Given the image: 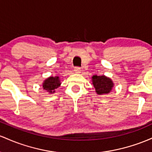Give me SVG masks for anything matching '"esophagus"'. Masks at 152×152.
Listing matches in <instances>:
<instances>
[{
  "instance_id": "obj_1",
  "label": "esophagus",
  "mask_w": 152,
  "mask_h": 152,
  "mask_svg": "<svg viewBox=\"0 0 152 152\" xmlns=\"http://www.w3.org/2000/svg\"><path fill=\"white\" fill-rule=\"evenodd\" d=\"M75 72L76 73H80L81 72V68L79 67H75Z\"/></svg>"
}]
</instances>
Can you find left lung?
<instances>
[{
  "mask_svg": "<svg viewBox=\"0 0 152 152\" xmlns=\"http://www.w3.org/2000/svg\"><path fill=\"white\" fill-rule=\"evenodd\" d=\"M93 85L95 88V91L99 95L107 94L113 87V83L110 78L105 76H97L93 77Z\"/></svg>",
  "mask_w": 152,
  "mask_h": 152,
  "instance_id": "obj_1",
  "label": "left lung"
}]
</instances>
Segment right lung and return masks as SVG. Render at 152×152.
Listing matches in <instances>:
<instances>
[{"label": "right lung", "instance_id": "right-lung-1", "mask_svg": "<svg viewBox=\"0 0 152 152\" xmlns=\"http://www.w3.org/2000/svg\"><path fill=\"white\" fill-rule=\"evenodd\" d=\"M60 85V80L59 77H50L47 78L43 83V88L44 90H47L50 93H54V90L57 88Z\"/></svg>", "mask_w": 152, "mask_h": 152}]
</instances>
